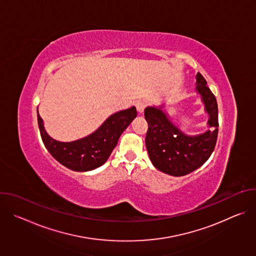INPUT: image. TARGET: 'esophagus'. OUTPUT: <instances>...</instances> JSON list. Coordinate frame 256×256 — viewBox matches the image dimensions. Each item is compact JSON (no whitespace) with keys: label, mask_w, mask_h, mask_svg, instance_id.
Masks as SVG:
<instances>
[{"label":"esophagus","mask_w":256,"mask_h":256,"mask_svg":"<svg viewBox=\"0 0 256 256\" xmlns=\"http://www.w3.org/2000/svg\"><path fill=\"white\" fill-rule=\"evenodd\" d=\"M146 107H147V102L146 101H138L136 103V110L138 112V114H142Z\"/></svg>","instance_id":"obj_1"}]
</instances>
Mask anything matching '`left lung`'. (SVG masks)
Here are the masks:
<instances>
[{
  "instance_id": "left-lung-1",
  "label": "left lung",
  "mask_w": 256,
  "mask_h": 256,
  "mask_svg": "<svg viewBox=\"0 0 256 256\" xmlns=\"http://www.w3.org/2000/svg\"><path fill=\"white\" fill-rule=\"evenodd\" d=\"M198 92L202 95L206 110L210 116L208 126L214 130L188 136L182 134L156 107L144 109L148 122L146 147L153 165L160 171L172 175L184 176L200 167L212 155L218 138V104L214 95L208 87L200 72L196 76Z\"/></svg>"
}]
</instances>
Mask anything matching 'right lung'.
<instances>
[{
	"label": "right lung",
	"instance_id": "1",
	"mask_svg": "<svg viewBox=\"0 0 256 256\" xmlns=\"http://www.w3.org/2000/svg\"><path fill=\"white\" fill-rule=\"evenodd\" d=\"M136 116L132 107L112 114L92 134L70 142H62L52 138L44 128L38 114L40 136L52 156L64 166L74 171H89L103 165L118 144L122 132Z\"/></svg>",
	"mask_w": 256,
	"mask_h": 256
}]
</instances>
